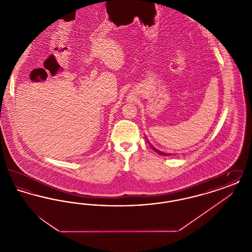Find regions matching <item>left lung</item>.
Here are the masks:
<instances>
[{
    "mask_svg": "<svg viewBox=\"0 0 252 252\" xmlns=\"http://www.w3.org/2000/svg\"><path fill=\"white\" fill-rule=\"evenodd\" d=\"M146 141H147V143L148 144L150 145V147L153 149V150H155L158 154H159V155H161V156H171L172 154H170V153H165V152H162V151H160V150H158V149H157L156 147H154L152 144L149 143V141L146 139Z\"/></svg>",
    "mask_w": 252,
    "mask_h": 252,
    "instance_id": "1",
    "label": "left lung"
}]
</instances>
